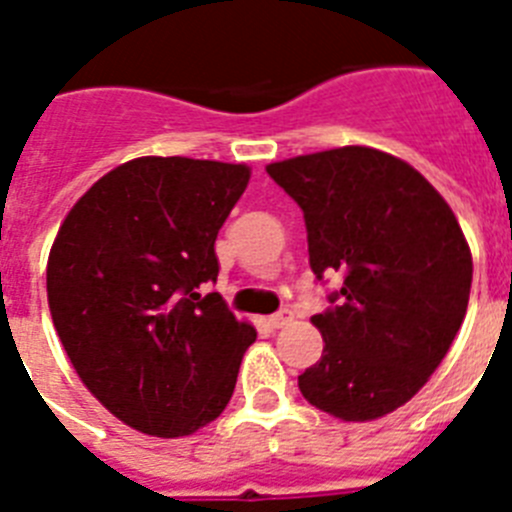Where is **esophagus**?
Returning a JSON list of instances; mask_svg holds the SVG:
<instances>
[{"label": "esophagus", "mask_w": 512, "mask_h": 512, "mask_svg": "<svg viewBox=\"0 0 512 512\" xmlns=\"http://www.w3.org/2000/svg\"><path fill=\"white\" fill-rule=\"evenodd\" d=\"M292 320H295V312L289 310V307H284V310H279V312H274V315H271L269 325H271V328H284V325H289Z\"/></svg>", "instance_id": "esophagus-1"}]
</instances>
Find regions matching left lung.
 <instances>
[{"label": "left lung", "instance_id": "obj_1", "mask_svg": "<svg viewBox=\"0 0 512 512\" xmlns=\"http://www.w3.org/2000/svg\"><path fill=\"white\" fill-rule=\"evenodd\" d=\"M300 205L310 269L343 274L312 315L323 356L297 384L341 420L392 413L446 356L472 289V253L454 212L410 164L364 146L266 166Z\"/></svg>", "mask_w": 512, "mask_h": 512}]
</instances>
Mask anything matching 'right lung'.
<instances>
[{
    "mask_svg": "<svg viewBox=\"0 0 512 512\" xmlns=\"http://www.w3.org/2000/svg\"><path fill=\"white\" fill-rule=\"evenodd\" d=\"M248 166L143 156L117 166L63 220L48 305L87 390L148 436H189L223 413L253 325L217 292L215 238Z\"/></svg>",
    "mask_w": 512,
    "mask_h": 512,
    "instance_id": "add662e5",
    "label": "right lung"
}]
</instances>
